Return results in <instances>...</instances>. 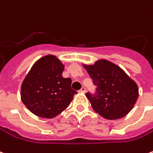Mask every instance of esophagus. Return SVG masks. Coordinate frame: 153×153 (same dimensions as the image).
Returning <instances> with one entry per match:
<instances>
[{"instance_id":"obj_1","label":"esophagus","mask_w":153,"mask_h":153,"mask_svg":"<svg viewBox=\"0 0 153 153\" xmlns=\"http://www.w3.org/2000/svg\"><path fill=\"white\" fill-rule=\"evenodd\" d=\"M85 90H86V88H85L84 87H82L81 88V89L79 90V92L80 93H84V92H85Z\"/></svg>"}]
</instances>
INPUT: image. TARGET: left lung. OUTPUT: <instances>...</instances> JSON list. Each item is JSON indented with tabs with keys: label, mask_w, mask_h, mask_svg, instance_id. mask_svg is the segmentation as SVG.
Here are the masks:
<instances>
[{
	"label": "left lung",
	"mask_w": 153,
	"mask_h": 153,
	"mask_svg": "<svg viewBox=\"0 0 153 153\" xmlns=\"http://www.w3.org/2000/svg\"><path fill=\"white\" fill-rule=\"evenodd\" d=\"M82 65L97 86L96 94H86L94 112L108 120L119 119L128 114L138 98L136 82L119 66L107 59Z\"/></svg>",
	"instance_id": "left-lung-1"
}]
</instances>
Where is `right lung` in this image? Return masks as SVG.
<instances>
[{
	"mask_svg": "<svg viewBox=\"0 0 153 153\" xmlns=\"http://www.w3.org/2000/svg\"><path fill=\"white\" fill-rule=\"evenodd\" d=\"M65 65L55 55L47 54L32 65L21 88V101L32 114L53 118L69 107L77 94L72 80L64 78Z\"/></svg>",
	"mask_w": 153,
	"mask_h": 153,
	"instance_id": "right-lung-1",
	"label": "right lung"
}]
</instances>
